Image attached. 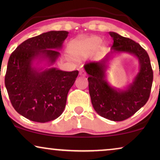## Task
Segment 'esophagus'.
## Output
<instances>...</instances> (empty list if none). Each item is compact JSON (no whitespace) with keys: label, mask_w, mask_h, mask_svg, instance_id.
<instances>
[{"label":"esophagus","mask_w":160,"mask_h":160,"mask_svg":"<svg viewBox=\"0 0 160 160\" xmlns=\"http://www.w3.org/2000/svg\"><path fill=\"white\" fill-rule=\"evenodd\" d=\"M79 75L81 76H85L87 75V73H86V72H85V71L84 70H80V71H79Z\"/></svg>","instance_id":"1"}]
</instances>
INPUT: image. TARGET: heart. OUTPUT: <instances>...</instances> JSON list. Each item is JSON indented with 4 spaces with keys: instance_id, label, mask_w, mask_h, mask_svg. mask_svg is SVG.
Wrapping results in <instances>:
<instances>
[{
    "instance_id": "1",
    "label": "heart",
    "mask_w": 160,
    "mask_h": 160,
    "mask_svg": "<svg viewBox=\"0 0 160 160\" xmlns=\"http://www.w3.org/2000/svg\"><path fill=\"white\" fill-rule=\"evenodd\" d=\"M97 48L100 52L105 51L107 48L106 41H100V38L98 36H90L79 39L73 41L70 45L71 52L76 58L86 57Z\"/></svg>"
}]
</instances>
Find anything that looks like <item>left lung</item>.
I'll use <instances>...</instances> for the list:
<instances>
[{
    "label": "left lung",
    "instance_id": "left-lung-1",
    "mask_svg": "<svg viewBox=\"0 0 160 160\" xmlns=\"http://www.w3.org/2000/svg\"><path fill=\"white\" fill-rule=\"evenodd\" d=\"M113 43L111 52L100 62L87 63L84 68L89 75V92L96 112L111 121L128 119L148 101L153 82V71L148 54L132 39L109 32ZM129 53L139 60V71L125 90L111 87L105 79V72L112 54Z\"/></svg>",
    "mask_w": 160,
    "mask_h": 160
}]
</instances>
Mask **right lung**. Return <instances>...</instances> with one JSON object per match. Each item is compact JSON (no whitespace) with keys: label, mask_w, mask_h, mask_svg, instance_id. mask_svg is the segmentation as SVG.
Returning a JSON list of instances; mask_svg holds the SVG:
<instances>
[{"label":"right lung","mask_w":160,"mask_h":160,"mask_svg":"<svg viewBox=\"0 0 160 160\" xmlns=\"http://www.w3.org/2000/svg\"><path fill=\"white\" fill-rule=\"evenodd\" d=\"M68 32L49 31L32 37L19 45L8 59L5 85L13 107L19 114L44 123L62 114L68 93L78 71L37 67L55 63Z\"/></svg>","instance_id":"1"}]
</instances>
